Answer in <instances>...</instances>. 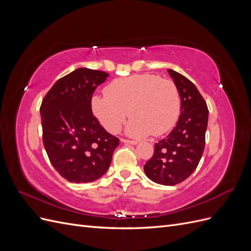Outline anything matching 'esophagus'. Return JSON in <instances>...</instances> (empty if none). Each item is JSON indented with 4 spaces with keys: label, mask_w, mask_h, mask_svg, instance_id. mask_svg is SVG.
I'll return each instance as SVG.
<instances>
[{
    "label": "esophagus",
    "mask_w": 251,
    "mask_h": 251,
    "mask_svg": "<svg viewBox=\"0 0 251 251\" xmlns=\"http://www.w3.org/2000/svg\"><path fill=\"white\" fill-rule=\"evenodd\" d=\"M121 142L124 143H128V144H133V146H135V144H137L138 141L137 140H128V139H125V138H121L120 139Z\"/></svg>",
    "instance_id": "obj_1"
}]
</instances>
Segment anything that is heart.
I'll use <instances>...</instances> for the list:
<instances>
[{
	"label": "heart",
	"instance_id": "heart-1",
	"mask_svg": "<svg viewBox=\"0 0 251 251\" xmlns=\"http://www.w3.org/2000/svg\"><path fill=\"white\" fill-rule=\"evenodd\" d=\"M91 107L107 131L118 132L130 114L126 133L146 137L163 135L176 126L181 100L172 80L143 73L113 80L105 87L104 95L92 97Z\"/></svg>",
	"mask_w": 251,
	"mask_h": 251
}]
</instances>
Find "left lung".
<instances>
[{
	"label": "left lung",
	"instance_id": "obj_1",
	"mask_svg": "<svg viewBox=\"0 0 251 251\" xmlns=\"http://www.w3.org/2000/svg\"><path fill=\"white\" fill-rule=\"evenodd\" d=\"M180 98L181 114L177 126L159 142L154 155L144 165L147 176L158 184L176 185L187 179L198 166L205 147L208 109L194 83L169 69Z\"/></svg>",
	"mask_w": 251,
	"mask_h": 251
}]
</instances>
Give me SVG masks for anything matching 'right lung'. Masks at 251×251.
I'll use <instances>...</instances> for the list:
<instances>
[{"mask_svg": "<svg viewBox=\"0 0 251 251\" xmlns=\"http://www.w3.org/2000/svg\"><path fill=\"white\" fill-rule=\"evenodd\" d=\"M108 73L78 68L59 78L41 105L43 142L57 173L74 183L92 182L108 171L119 139L93 115L91 100Z\"/></svg>", "mask_w": 251, "mask_h": 251, "instance_id": "add662e5", "label": "right lung"}]
</instances>
